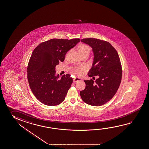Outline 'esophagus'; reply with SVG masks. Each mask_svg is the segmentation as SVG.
Masks as SVG:
<instances>
[{"label": "esophagus", "instance_id": "34e87169", "mask_svg": "<svg viewBox=\"0 0 149 149\" xmlns=\"http://www.w3.org/2000/svg\"><path fill=\"white\" fill-rule=\"evenodd\" d=\"M82 80V79L80 78H78V77H74V78L73 79V82H78V81H79Z\"/></svg>", "mask_w": 149, "mask_h": 149}]
</instances>
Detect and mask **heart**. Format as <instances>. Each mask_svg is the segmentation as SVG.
Masks as SVG:
<instances>
[{"mask_svg": "<svg viewBox=\"0 0 149 149\" xmlns=\"http://www.w3.org/2000/svg\"><path fill=\"white\" fill-rule=\"evenodd\" d=\"M91 51V48L89 46L85 45H80L79 47V52L80 54L84 53H88L90 54ZM84 68L83 67H76L74 70V73L78 75H81L82 74V71L84 70Z\"/></svg>", "mask_w": 149, "mask_h": 149, "instance_id": "b5f03b06", "label": "heart"}]
</instances>
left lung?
<instances>
[{
  "instance_id": "left-lung-1",
  "label": "left lung",
  "mask_w": 149,
  "mask_h": 149,
  "mask_svg": "<svg viewBox=\"0 0 149 149\" xmlns=\"http://www.w3.org/2000/svg\"><path fill=\"white\" fill-rule=\"evenodd\" d=\"M81 42L92 49L93 61L88 76L95 81L84 80L85 89L80 91L86 104L100 106L112 99L118 90L122 79V67L118 53L108 42L96 38H86Z\"/></svg>"
}]
</instances>
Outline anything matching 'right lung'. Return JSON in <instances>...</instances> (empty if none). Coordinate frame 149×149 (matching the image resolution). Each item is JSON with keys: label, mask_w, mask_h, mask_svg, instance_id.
<instances>
[{"label": "right lung", "mask_w": 149, "mask_h": 149, "mask_svg": "<svg viewBox=\"0 0 149 149\" xmlns=\"http://www.w3.org/2000/svg\"><path fill=\"white\" fill-rule=\"evenodd\" d=\"M80 41V39H52L38 45L33 52L27 69L31 90L39 102L56 106L63 102L73 82L69 74L59 78L55 68L63 62L67 52Z\"/></svg>", "instance_id": "1"}]
</instances>
